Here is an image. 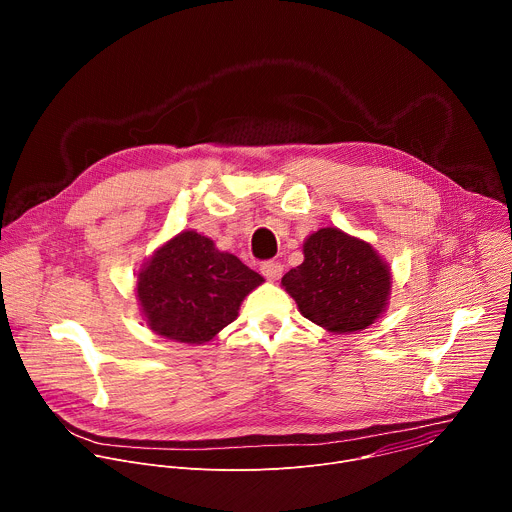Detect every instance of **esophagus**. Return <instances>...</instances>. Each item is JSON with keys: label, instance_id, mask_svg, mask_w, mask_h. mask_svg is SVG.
<instances>
[{"label": "esophagus", "instance_id": "34e87169", "mask_svg": "<svg viewBox=\"0 0 512 512\" xmlns=\"http://www.w3.org/2000/svg\"><path fill=\"white\" fill-rule=\"evenodd\" d=\"M261 273H263L267 279L275 281V279L281 277L283 265H281L279 261H265V263H261Z\"/></svg>", "mask_w": 512, "mask_h": 512}]
</instances>
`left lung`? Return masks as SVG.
Returning a JSON list of instances; mask_svg holds the SVG:
<instances>
[{"label":"left lung","mask_w":512,"mask_h":512,"mask_svg":"<svg viewBox=\"0 0 512 512\" xmlns=\"http://www.w3.org/2000/svg\"><path fill=\"white\" fill-rule=\"evenodd\" d=\"M281 285L304 318L336 334L360 332L387 310L391 269L381 255L340 229H320L304 243V263Z\"/></svg>","instance_id":"obj_1"}]
</instances>
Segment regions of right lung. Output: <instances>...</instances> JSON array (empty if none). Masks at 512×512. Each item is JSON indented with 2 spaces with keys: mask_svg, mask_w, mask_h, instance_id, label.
Here are the masks:
<instances>
[{
  "mask_svg": "<svg viewBox=\"0 0 512 512\" xmlns=\"http://www.w3.org/2000/svg\"><path fill=\"white\" fill-rule=\"evenodd\" d=\"M265 279L208 237L182 231L137 275V300L150 330L184 344L212 340Z\"/></svg>",
  "mask_w": 512,
  "mask_h": 512,
  "instance_id": "1",
  "label": "right lung"
}]
</instances>
